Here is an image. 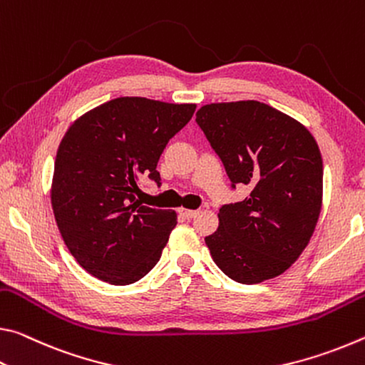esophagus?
Segmentation results:
<instances>
[{
	"label": "esophagus",
	"instance_id": "obj_1",
	"mask_svg": "<svg viewBox=\"0 0 365 365\" xmlns=\"http://www.w3.org/2000/svg\"><path fill=\"white\" fill-rule=\"evenodd\" d=\"M179 212H181V215H182L184 218H194L195 215H197V210H189V208H181V210H179Z\"/></svg>",
	"mask_w": 365,
	"mask_h": 365
}]
</instances>
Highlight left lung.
<instances>
[{
    "label": "left lung",
    "instance_id": "1",
    "mask_svg": "<svg viewBox=\"0 0 365 365\" xmlns=\"http://www.w3.org/2000/svg\"><path fill=\"white\" fill-rule=\"evenodd\" d=\"M195 123L246 199L220 208L205 237L220 270L242 284L282 274L314 235L322 208L324 165L312 134L255 100L205 105Z\"/></svg>",
    "mask_w": 365,
    "mask_h": 365
}]
</instances>
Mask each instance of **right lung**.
<instances>
[{
    "label": "right lung",
    "instance_id": "obj_1",
    "mask_svg": "<svg viewBox=\"0 0 365 365\" xmlns=\"http://www.w3.org/2000/svg\"><path fill=\"white\" fill-rule=\"evenodd\" d=\"M194 111V103L119 97L87 111L64 134L51 207L64 244L92 277L124 286L157 265L178 217L142 205L137 184L148 178L160 186L161 153Z\"/></svg>",
    "mask_w": 365,
    "mask_h": 365
}]
</instances>
